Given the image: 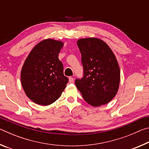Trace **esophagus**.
<instances>
[{"label":"esophagus","instance_id":"esophagus-1","mask_svg":"<svg viewBox=\"0 0 149 149\" xmlns=\"http://www.w3.org/2000/svg\"><path fill=\"white\" fill-rule=\"evenodd\" d=\"M69 82L70 83V84H73V83L74 82V78L72 77H69Z\"/></svg>","mask_w":149,"mask_h":149}]
</instances>
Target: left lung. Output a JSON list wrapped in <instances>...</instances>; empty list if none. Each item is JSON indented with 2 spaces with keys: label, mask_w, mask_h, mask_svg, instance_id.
Segmentation results:
<instances>
[{
  "label": "left lung",
  "mask_w": 149,
  "mask_h": 149,
  "mask_svg": "<svg viewBox=\"0 0 149 149\" xmlns=\"http://www.w3.org/2000/svg\"><path fill=\"white\" fill-rule=\"evenodd\" d=\"M84 77L75 85L88 104L97 107L113 99L119 89L120 70L114 52L102 40L90 37L77 41Z\"/></svg>",
  "instance_id": "8db88e82"
}]
</instances>
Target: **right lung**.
Wrapping results in <instances>:
<instances>
[{
    "label": "right lung",
    "mask_w": 149,
    "mask_h": 149,
    "mask_svg": "<svg viewBox=\"0 0 149 149\" xmlns=\"http://www.w3.org/2000/svg\"><path fill=\"white\" fill-rule=\"evenodd\" d=\"M61 41L47 39L33 48L21 71V83L29 99L39 105H49L61 95L68 79L64 76L58 54Z\"/></svg>",
    "instance_id": "add662e5"
}]
</instances>
